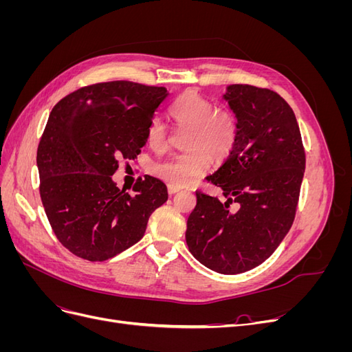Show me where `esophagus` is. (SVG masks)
Wrapping results in <instances>:
<instances>
[{"instance_id": "34e87169", "label": "esophagus", "mask_w": 352, "mask_h": 352, "mask_svg": "<svg viewBox=\"0 0 352 352\" xmlns=\"http://www.w3.org/2000/svg\"><path fill=\"white\" fill-rule=\"evenodd\" d=\"M167 190H168L170 195H173V194L179 192L180 188H179V186H175V185H168V186H167Z\"/></svg>"}]
</instances>
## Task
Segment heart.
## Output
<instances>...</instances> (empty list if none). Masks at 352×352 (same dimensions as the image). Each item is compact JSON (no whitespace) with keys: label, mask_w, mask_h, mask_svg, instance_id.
<instances>
[{"label":"heart","mask_w":352,"mask_h":352,"mask_svg":"<svg viewBox=\"0 0 352 352\" xmlns=\"http://www.w3.org/2000/svg\"><path fill=\"white\" fill-rule=\"evenodd\" d=\"M170 117L180 132H186L184 148L188 151L153 166V173L168 185L186 186L207 172L210 162H221L233 150L239 124L235 113L195 92H185L172 104ZM146 142L155 153L168 146L166 124L154 119L146 131Z\"/></svg>","instance_id":"heart-1"}]
</instances>
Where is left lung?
Masks as SVG:
<instances>
[{"label": "left lung", "mask_w": 352, "mask_h": 352, "mask_svg": "<svg viewBox=\"0 0 352 352\" xmlns=\"http://www.w3.org/2000/svg\"><path fill=\"white\" fill-rule=\"evenodd\" d=\"M239 131L232 153L208 182L221 202L197 190L186 243L206 267L238 274L267 260L289 232L300 198L305 151L295 114L280 95L252 85H230L223 95ZM236 201L239 208H230Z\"/></svg>", "instance_id": "8db88e82"}]
</instances>
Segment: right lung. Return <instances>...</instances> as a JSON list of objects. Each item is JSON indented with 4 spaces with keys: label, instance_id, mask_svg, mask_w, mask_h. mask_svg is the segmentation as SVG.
I'll return each mask as SVG.
<instances>
[{
    "label": "right lung",
    "instance_id": "obj_1",
    "mask_svg": "<svg viewBox=\"0 0 352 352\" xmlns=\"http://www.w3.org/2000/svg\"><path fill=\"white\" fill-rule=\"evenodd\" d=\"M163 87L129 80L94 83L60 100L50 113L36 153L39 194L63 247L105 261L140 241L153 211L167 201L162 180L145 176L131 197L111 176L133 160L167 97Z\"/></svg>",
    "mask_w": 352,
    "mask_h": 352
}]
</instances>
